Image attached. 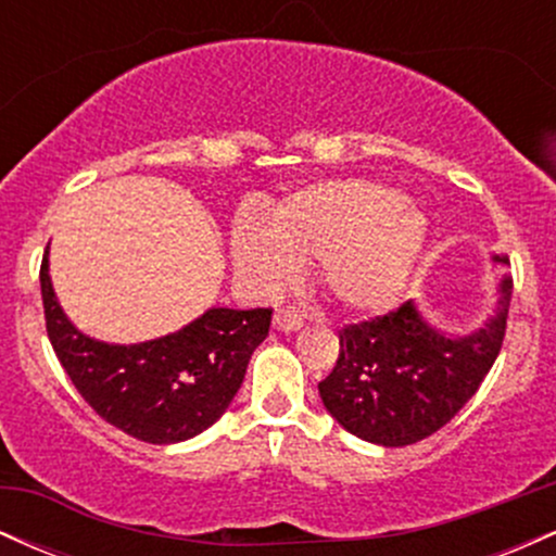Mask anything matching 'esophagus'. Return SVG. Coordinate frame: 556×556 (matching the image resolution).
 I'll use <instances>...</instances> for the list:
<instances>
[{
    "instance_id": "esophagus-1",
    "label": "esophagus",
    "mask_w": 556,
    "mask_h": 556,
    "mask_svg": "<svg viewBox=\"0 0 556 556\" xmlns=\"http://www.w3.org/2000/svg\"><path fill=\"white\" fill-rule=\"evenodd\" d=\"M274 327L279 331H295L303 327V316H300V311L292 308V305H285V308H279L277 314H274Z\"/></svg>"
}]
</instances>
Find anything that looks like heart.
Instances as JSON below:
<instances>
[{
	"mask_svg": "<svg viewBox=\"0 0 556 556\" xmlns=\"http://www.w3.org/2000/svg\"><path fill=\"white\" fill-rule=\"evenodd\" d=\"M426 216L374 180H327L274 206L269 225L242 214L232 229L235 269L256 290H279L298 264H318V282L348 311H381L407 285L424 251Z\"/></svg>",
	"mask_w": 556,
	"mask_h": 556,
	"instance_id": "heart-1",
	"label": "heart"
}]
</instances>
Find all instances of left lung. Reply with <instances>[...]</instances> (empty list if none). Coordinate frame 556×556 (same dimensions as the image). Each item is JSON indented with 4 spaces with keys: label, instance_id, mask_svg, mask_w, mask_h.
<instances>
[{
    "label": "left lung",
    "instance_id": "1",
    "mask_svg": "<svg viewBox=\"0 0 556 556\" xmlns=\"http://www.w3.org/2000/svg\"><path fill=\"white\" fill-rule=\"evenodd\" d=\"M507 266V256H494ZM513 279L481 329L446 337L407 300L397 311L340 329V358L318 384L324 407L350 433L384 446L416 444L460 413L502 350Z\"/></svg>",
    "mask_w": 556,
    "mask_h": 556
}]
</instances>
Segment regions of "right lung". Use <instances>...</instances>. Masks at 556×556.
Instances as JSON below:
<instances>
[{
    "label": "right lung",
    "mask_w": 556,
    "mask_h": 556,
    "mask_svg": "<svg viewBox=\"0 0 556 556\" xmlns=\"http://www.w3.org/2000/svg\"><path fill=\"white\" fill-rule=\"evenodd\" d=\"M41 261L47 334L80 397L106 424L149 444H175L206 431L245 379L253 350L266 340L271 308H208L175 334L140 344H106L62 314Z\"/></svg>",
    "instance_id": "obj_1"
}]
</instances>
